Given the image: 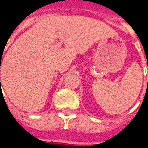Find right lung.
Segmentation results:
<instances>
[{"instance_id":"right-lung-1","label":"right lung","mask_w":148,"mask_h":148,"mask_svg":"<svg viewBox=\"0 0 148 148\" xmlns=\"http://www.w3.org/2000/svg\"><path fill=\"white\" fill-rule=\"evenodd\" d=\"M0 66H1V64H0ZM0 80H1V79H0Z\"/></svg>"}]
</instances>
